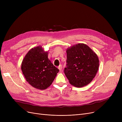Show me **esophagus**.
I'll return each instance as SVG.
<instances>
[{
    "instance_id": "1",
    "label": "esophagus",
    "mask_w": 122,
    "mask_h": 122,
    "mask_svg": "<svg viewBox=\"0 0 122 122\" xmlns=\"http://www.w3.org/2000/svg\"><path fill=\"white\" fill-rule=\"evenodd\" d=\"M58 68L59 69V70H60V71H61V70H62V66L61 65H60L58 66Z\"/></svg>"
}]
</instances>
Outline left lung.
I'll use <instances>...</instances> for the list:
<instances>
[{
	"mask_svg": "<svg viewBox=\"0 0 122 122\" xmlns=\"http://www.w3.org/2000/svg\"><path fill=\"white\" fill-rule=\"evenodd\" d=\"M67 67L64 73L70 84L76 87L88 85L95 77L99 66L98 57L84 43L67 49Z\"/></svg>",
	"mask_w": 122,
	"mask_h": 122,
	"instance_id": "left-lung-1",
	"label": "left lung"
}]
</instances>
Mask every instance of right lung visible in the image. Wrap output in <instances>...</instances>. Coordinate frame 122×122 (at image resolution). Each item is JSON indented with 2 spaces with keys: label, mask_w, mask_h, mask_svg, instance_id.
<instances>
[{
  "label": "right lung",
  "mask_w": 122,
  "mask_h": 122,
  "mask_svg": "<svg viewBox=\"0 0 122 122\" xmlns=\"http://www.w3.org/2000/svg\"><path fill=\"white\" fill-rule=\"evenodd\" d=\"M48 53L41 46L35 47L29 51L22 62L21 70L25 80L41 90L52 84L59 71L48 58Z\"/></svg>",
  "instance_id": "1"
}]
</instances>
